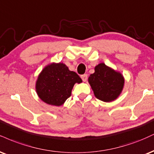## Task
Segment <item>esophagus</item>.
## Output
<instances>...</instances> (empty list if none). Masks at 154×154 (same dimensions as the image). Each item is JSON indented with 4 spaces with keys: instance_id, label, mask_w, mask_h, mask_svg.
<instances>
[{
    "instance_id": "1",
    "label": "esophagus",
    "mask_w": 154,
    "mask_h": 154,
    "mask_svg": "<svg viewBox=\"0 0 154 154\" xmlns=\"http://www.w3.org/2000/svg\"><path fill=\"white\" fill-rule=\"evenodd\" d=\"M81 78L83 80V82H86L88 80V75L87 74H85V75H82L81 76Z\"/></svg>"
}]
</instances>
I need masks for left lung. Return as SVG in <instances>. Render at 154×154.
<instances>
[{
  "mask_svg": "<svg viewBox=\"0 0 154 154\" xmlns=\"http://www.w3.org/2000/svg\"><path fill=\"white\" fill-rule=\"evenodd\" d=\"M94 95L105 103L114 101L123 90L125 79L120 72L100 63L95 67V72L88 78Z\"/></svg>",
  "mask_w": 154,
  "mask_h": 154,
  "instance_id": "1",
  "label": "left lung"
}]
</instances>
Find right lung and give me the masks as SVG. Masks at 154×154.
Here are the masks:
<instances>
[{
  "mask_svg": "<svg viewBox=\"0 0 154 154\" xmlns=\"http://www.w3.org/2000/svg\"><path fill=\"white\" fill-rule=\"evenodd\" d=\"M81 82L79 76L70 71L65 64L52 62L40 72L35 88L38 97L44 103L61 106L71 96L75 84Z\"/></svg>",
  "mask_w": 154,
  "mask_h": 154,
  "instance_id": "obj_1",
  "label": "right lung"
}]
</instances>
